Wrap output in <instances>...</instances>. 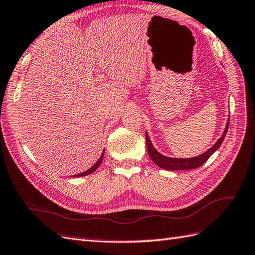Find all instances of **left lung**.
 I'll list each match as a JSON object with an SVG mask.
<instances>
[{
	"label": "left lung",
	"instance_id": "8db88e82",
	"mask_svg": "<svg viewBox=\"0 0 255 255\" xmlns=\"http://www.w3.org/2000/svg\"><path fill=\"white\" fill-rule=\"evenodd\" d=\"M228 127H229V118L226 124V127L224 129V132L222 134V137L216 141V143L213 145L212 147L208 151H205L202 154H200L195 157H190V158H175V157H168L165 156L161 153L157 152L155 150V147L153 146L152 142L149 138V134L145 132V140H146V150L147 153H149V156L153 162L157 165L158 167H161L163 169L166 170H187V169H194L198 168L200 166L208 161L209 157L214 153L216 150L220 149L221 144L223 143V141L225 139V135H226L228 131Z\"/></svg>",
	"mask_w": 255,
	"mask_h": 255
}]
</instances>
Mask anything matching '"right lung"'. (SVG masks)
I'll use <instances>...</instances> for the list:
<instances>
[{
  "label": "right lung",
  "mask_w": 255,
  "mask_h": 255,
  "mask_svg": "<svg viewBox=\"0 0 255 255\" xmlns=\"http://www.w3.org/2000/svg\"><path fill=\"white\" fill-rule=\"evenodd\" d=\"M103 157H104V151L102 152V154H101L100 158L98 159V162H97L96 164H94L91 168H89L88 170L84 171V173H80V174L74 175L73 177H82V176H87V175H90L91 173H93V171H96V170L99 168V166L101 165V163H102V159H103Z\"/></svg>",
  "instance_id": "right-lung-1"
}]
</instances>
